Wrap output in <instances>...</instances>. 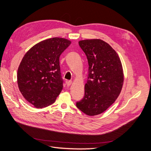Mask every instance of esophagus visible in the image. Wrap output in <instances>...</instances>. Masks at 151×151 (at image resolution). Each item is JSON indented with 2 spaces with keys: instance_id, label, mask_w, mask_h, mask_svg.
Masks as SVG:
<instances>
[{
  "instance_id": "34e87169",
  "label": "esophagus",
  "mask_w": 151,
  "mask_h": 151,
  "mask_svg": "<svg viewBox=\"0 0 151 151\" xmlns=\"http://www.w3.org/2000/svg\"><path fill=\"white\" fill-rule=\"evenodd\" d=\"M66 84H67V86H70L72 84V81H66Z\"/></svg>"
}]
</instances>
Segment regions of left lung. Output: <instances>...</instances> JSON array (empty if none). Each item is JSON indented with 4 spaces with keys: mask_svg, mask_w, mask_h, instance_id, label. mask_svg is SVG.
Masks as SVG:
<instances>
[{
    "mask_svg": "<svg viewBox=\"0 0 151 151\" xmlns=\"http://www.w3.org/2000/svg\"><path fill=\"white\" fill-rule=\"evenodd\" d=\"M79 45L88 58L89 75L84 96L76 106L88 116L103 113L120 95L124 80L119 56L100 39L84 40Z\"/></svg>",
    "mask_w": 151,
    "mask_h": 151,
    "instance_id": "obj_1",
    "label": "left lung"
}]
</instances>
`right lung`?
I'll use <instances>...</instances> for the list:
<instances>
[{
	"label": "right lung",
	"instance_id": "obj_1",
	"mask_svg": "<svg viewBox=\"0 0 151 151\" xmlns=\"http://www.w3.org/2000/svg\"><path fill=\"white\" fill-rule=\"evenodd\" d=\"M71 42L63 38H49L31 48L17 70L20 92L36 108L53 104L63 88L59 58Z\"/></svg>",
	"mask_w": 151,
	"mask_h": 151
}]
</instances>
